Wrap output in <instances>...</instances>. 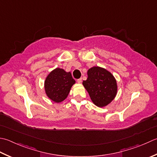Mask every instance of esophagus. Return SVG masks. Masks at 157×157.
<instances>
[{
  "label": "esophagus",
  "mask_w": 157,
  "mask_h": 157,
  "mask_svg": "<svg viewBox=\"0 0 157 157\" xmlns=\"http://www.w3.org/2000/svg\"><path fill=\"white\" fill-rule=\"evenodd\" d=\"M77 82H78V83H79V84H81V83L82 82V79L79 78V79H78V81H77Z\"/></svg>",
  "instance_id": "obj_1"
}]
</instances>
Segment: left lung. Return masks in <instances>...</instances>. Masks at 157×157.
<instances>
[{"label":"left lung","instance_id":"1","mask_svg":"<svg viewBox=\"0 0 157 157\" xmlns=\"http://www.w3.org/2000/svg\"><path fill=\"white\" fill-rule=\"evenodd\" d=\"M88 78L82 84L95 105L105 107L115 99L118 93L116 79L111 73L100 67L88 70Z\"/></svg>","mask_w":157,"mask_h":157}]
</instances>
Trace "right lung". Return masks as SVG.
Segmentation results:
<instances>
[{"label":"right lung","mask_w":157,"mask_h":157,"mask_svg":"<svg viewBox=\"0 0 157 157\" xmlns=\"http://www.w3.org/2000/svg\"><path fill=\"white\" fill-rule=\"evenodd\" d=\"M75 81L71 72L63 69L52 70L46 77L44 82V90L46 96L55 103H60L68 97L69 92Z\"/></svg>","instance_id":"add662e5"}]
</instances>
